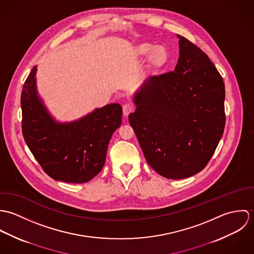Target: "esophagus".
I'll use <instances>...</instances> for the list:
<instances>
[{
	"instance_id": "obj_1",
	"label": "esophagus",
	"mask_w": 254,
	"mask_h": 254,
	"mask_svg": "<svg viewBox=\"0 0 254 254\" xmlns=\"http://www.w3.org/2000/svg\"><path fill=\"white\" fill-rule=\"evenodd\" d=\"M133 110H134V107L131 104L127 103V104H125L123 106V114H124V116H128V114L131 113Z\"/></svg>"
}]
</instances>
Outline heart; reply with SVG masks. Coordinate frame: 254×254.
<instances>
[{
    "mask_svg": "<svg viewBox=\"0 0 254 254\" xmlns=\"http://www.w3.org/2000/svg\"><path fill=\"white\" fill-rule=\"evenodd\" d=\"M135 54L137 57L144 58L148 56V63L150 66L154 68H159L163 66L168 59L167 51L162 46H154L150 43H141L136 47Z\"/></svg>",
    "mask_w": 254,
    "mask_h": 254,
    "instance_id": "obj_1",
    "label": "heart"
}]
</instances>
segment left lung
<instances>
[{
	"mask_svg": "<svg viewBox=\"0 0 254 254\" xmlns=\"http://www.w3.org/2000/svg\"><path fill=\"white\" fill-rule=\"evenodd\" d=\"M179 38L174 71L145 80L134 95L129 122L146 162L159 175L183 179L200 172L222 138L225 85L207 55Z\"/></svg>",
	"mask_w": 254,
	"mask_h": 254,
	"instance_id": "8db88e82",
	"label": "left lung"
}]
</instances>
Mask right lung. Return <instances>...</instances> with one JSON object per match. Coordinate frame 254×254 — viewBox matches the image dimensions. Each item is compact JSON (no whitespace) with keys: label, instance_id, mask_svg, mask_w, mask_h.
Here are the masks:
<instances>
[{"label":"right lung","instance_id":"obj_1","mask_svg":"<svg viewBox=\"0 0 254 254\" xmlns=\"http://www.w3.org/2000/svg\"><path fill=\"white\" fill-rule=\"evenodd\" d=\"M36 72L34 66L21 92L24 141L54 180L89 182L105 165L110 138L122 122V108L109 104L72 122H57L38 96Z\"/></svg>","mask_w":254,"mask_h":254}]
</instances>
